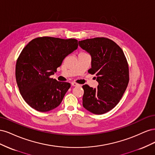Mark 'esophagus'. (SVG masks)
<instances>
[{
    "instance_id": "34e87169",
    "label": "esophagus",
    "mask_w": 155,
    "mask_h": 155,
    "mask_svg": "<svg viewBox=\"0 0 155 155\" xmlns=\"http://www.w3.org/2000/svg\"><path fill=\"white\" fill-rule=\"evenodd\" d=\"M71 85H72V86H73V87H78V86H79V84H78V83H72Z\"/></svg>"
}]
</instances>
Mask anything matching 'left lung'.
<instances>
[{"label": "left lung", "mask_w": 155, "mask_h": 155, "mask_svg": "<svg viewBox=\"0 0 155 155\" xmlns=\"http://www.w3.org/2000/svg\"><path fill=\"white\" fill-rule=\"evenodd\" d=\"M79 46L91 56V68L97 88L83 85V106L95 114H103L118 104L128 85L129 66L123 50L113 41L96 37L79 41Z\"/></svg>", "instance_id": "obj_1"}]
</instances>
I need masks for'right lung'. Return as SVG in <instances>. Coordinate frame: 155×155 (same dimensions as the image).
<instances>
[{
  "label": "right lung",
  "mask_w": 155,
  "mask_h": 155,
  "mask_svg": "<svg viewBox=\"0 0 155 155\" xmlns=\"http://www.w3.org/2000/svg\"><path fill=\"white\" fill-rule=\"evenodd\" d=\"M78 47V40L37 37L23 48L15 68V78L23 99L33 109L48 112L61 103L70 84L50 76Z\"/></svg>",
  "instance_id": "obj_1"
}]
</instances>
